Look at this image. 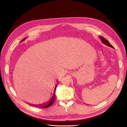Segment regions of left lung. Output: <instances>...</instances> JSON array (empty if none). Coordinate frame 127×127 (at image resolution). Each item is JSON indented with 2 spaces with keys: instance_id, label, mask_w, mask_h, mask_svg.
I'll return each instance as SVG.
<instances>
[{
  "instance_id": "8db88e82",
  "label": "left lung",
  "mask_w": 127,
  "mask_h": 127,
  "mask_svg": "<svg viewBox=\"0 0 127 127\" xmlns=\"http://www.w3.org/2000/svg\"><path fill=\"white\" fill-rule=\"evenodd\" d=\"M99 38H100L101 41H102V42H103V43L104 44H105V45H107V46H108V47H111V48H114V47H113V46L110 43V42H109L108 41H107V40H106L104 37H102V36H99Z\"/></svg>"
}]
</instances>
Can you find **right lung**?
<instances>
[{
	"label": "right lung",
	"instance_id": "right-lung-1",
	"mask_svg": "<svg viewBox=\"0 0 127 127\" xmlns=\"http://www.w3.org/2000/svg\"><path fill=\"white\" fill-rule=\"evenodd\" d=\"M26 39V38H24V39H23L21 42L24 41ZM57 84H56V87L55 88V90H54V91H53V94L52 95V97L50 101H49L48 102H45L44 103H43V104H38V105H34V104H30V103H27L28 104H29V105H33V106H36V107H40V108H45V107H49L50 106H51L52 104L53 103V102H55V98H56V95H55V91H56V87H57Z\"/></svg>",
	"mask_w": 127,
	"mask_h": 127
}]
</instances>
